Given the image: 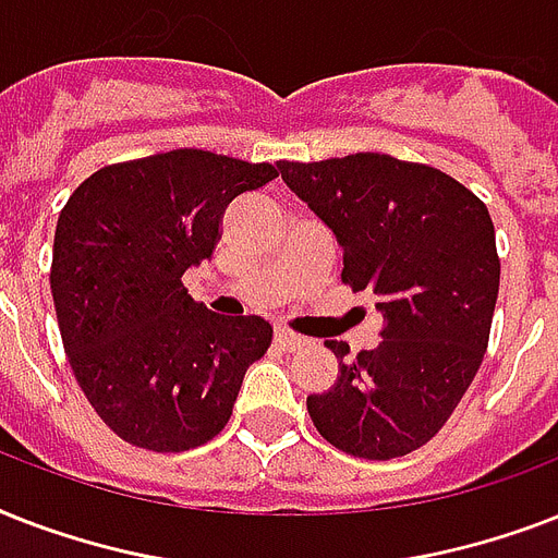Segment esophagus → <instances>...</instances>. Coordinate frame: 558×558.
I'll return each mask as SVG.
<instances>
[{"mask_svg": "<svg viewBox=\"0 0 558 558\" xmlns=\"http://www.w3.org/2000/svg\"><path fill=\"white\" fill-rule=\"evenodd\" d=\"M275 344H278L280 350H298V348H304L306 339H301L298 332L278 327V330H275Z\"/></svg>", "mask_w": 558, "mask_h": 558, "instance_id": "1", "label": "esophagus"}]
</instances>
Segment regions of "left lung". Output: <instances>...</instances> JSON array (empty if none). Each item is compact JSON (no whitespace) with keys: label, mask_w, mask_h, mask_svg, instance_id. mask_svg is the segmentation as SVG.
I'll return each mask as SVG.
<instances>
[{"label":"left lung","mask_w":558,"mask_h":558,"mask_svg":"<svg viewBox=\"0 0 558 558\" xmlns=\"http://www.w3.org/2000/svg\"><path fill=\"white\" fill-rule=\"evenodd\" d=\"M280 179L336 234L341 280L376 295L381 341L339 359L306 411L353 458L390 460L440 432L484 362L501 260L489 210L442 170L381 153L278 161Z\"/></svg>","instance_id":"left-lung-1"}]
</instances>
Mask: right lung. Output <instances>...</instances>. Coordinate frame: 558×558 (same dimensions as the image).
Returning a JSON list of instances; mask_svg holds the SVG:
<instances>
[{
	"mask_svg": "<svg viewBox=\"0 0 558 558\" xmlns=\"http://www.w3.org/2000/svg\"><path fill=\"white\" fill-rule=\"evenodd\" d=\"M271 179L266 161L170 150L92 173L60 210L57 324L74 379L121 440L187 451L226 428L271 324L210 313L182 275L210 260L228 205Z\"/></svg>",
	"mask_w": 558,
	"mask_h": 558,
	"instance_id": "1",
	"label": "right lung"
}]
</instances>
